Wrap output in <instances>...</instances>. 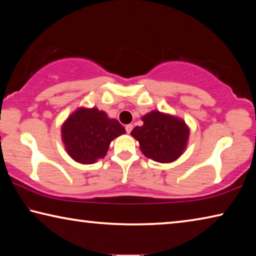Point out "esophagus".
<instances>
[{"label": "esophagus", "instance_id": "esophagus-1", "mask_svg": "<svg viewBox=\"0 0 256 256\" xmlns=\"http://www.w3.org/2000/svg\"><path fill=\"white\" fill-rule=\"evenodd\" d=\"M132 128H133V125H132V124H128L126 126H125V130H126V132H128V133H131Z\"/></svg>", "mask_w": 256, "mask_h": 256}]
</instances>
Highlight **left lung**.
<instances>
[{"mask_svg":"<svg viewBox=\"0 0 256 256\" xmlns=\"http://www.w3.org/2000/svg\"><path fill=\"white\" fill-rule=\"evenodd\" d=\"M144 125L132 130L146 157L168 164L178 159L188 144L190 128L182 118L152 110L146 114Z\"/></svg>","mask_w":256,"mask_h":256,"instance_id":"8db88e82","label":"left lung"}]
</instances>
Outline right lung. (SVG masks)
<instances>
[{"label":"right lung","instance_id":"right-lung-1","mask_svg":"<svg viewBox=\"0 0 256 256\" xmlns=\"http://www.w3.org/2000/svg\"><path fill=\"white\" fill-rule=\"evenodd\" d=\"M125 133L118 120L98 108L80 107L62 125V141L76 162L89 164L106 156L110 142Z\"/></svg>","mask_w":256,"mask_h":256}]
</instances>
